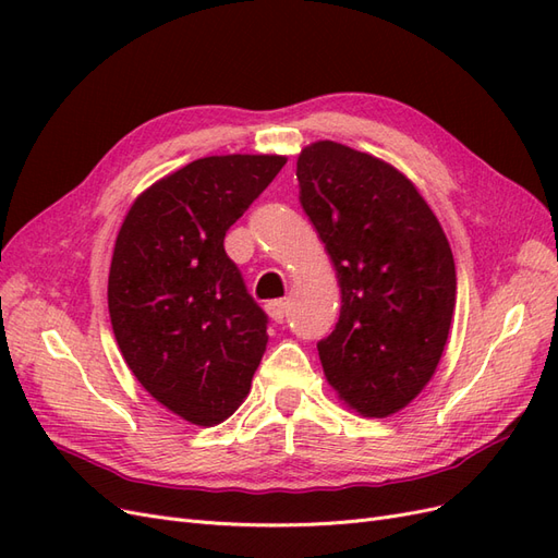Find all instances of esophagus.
I'll return each instance as SVG.
<instances>
[{
  "instance_id": "obj_1",
  "label": "esophagus",
  "mask_w": 558,
  "mask_h": 558,
  "mask_svg": "<svg viewBox=\"0 0 558 558\" xmlns=\"http://www.w3.org/2000/svg\"><path fill=\"white\" fill-rule=\"evenodd\" d=\"M265 310H267L269 318L275 320V324H283V318H286V302H283V300H272V302H267Z\"/></svg>"
}]
</instances>
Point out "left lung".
<instances>
[{
  "instance_id": "8db88e82",
  "label": "left lung",
  "mask_w": 558,
  "mask_h": 558,
  "mask_svg": "<svg viewBox=\"0 0 558 558\" xmlns=\"http://www.w3.org/2000/svg\"><path fill=\"white\" fill-rule=\"evenodd\" d=\"M300 205L326 244L342 291L320 340L324 373L363 416H388L428 384L456 305L449 242L414 183L337 142L298 158Z\"/></svg>"
}]
</instances>
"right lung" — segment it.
<instances>
[{"label":"right lung","instance_id":"1","mask_svg":"<svg viewBox=\"0 0 558 558\" xmlns=\"http://www.w3.org/2000/svg\"><path fill=\"white\" fill-rule=\"evenodd\" d=\"M283 165L240 154L193 160L134 199L116 238V342L146 391L191 424H221L238 410L265 353L267 314L223 240Z\"/></svg>","mask_w":558,"mask_h":558}]
</instances>
